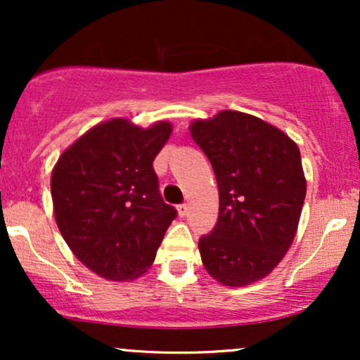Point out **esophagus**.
Returning <instances> with one entry per match:
<instances>
[{
	"mask_svg": "<svg viewBox=\"0 0 360 360\" xmlns=\"http://www.w3.org/2000/svg\"><path fill=\"white\" fill-rule=\"evenodd\" d=\"M188 205H179L177 206V213H179V217H186L188 214Z\"/></svg>",
	"mask_w": 360,
	"mask_h": 360,
	"instance_id": "1",
	"label": "esophagus"
}]
</instances>
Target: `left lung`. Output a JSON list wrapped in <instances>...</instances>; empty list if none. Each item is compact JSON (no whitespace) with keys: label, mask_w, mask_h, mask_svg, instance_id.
Wrapping results in <instances>:
<instances>
[{"label":"left lung","mask_w":360,"mask_h":360,"mask_svg":"<svg viewBox=\"0 0 360 360\" xmlns=\"http://www.w3.org/2000/svg\"><path fill=\"white\" fill-rule=\"evenodd\" d=\"M189 131L212 162L220 196L217 225L198 242L205 269L232 288L266 278L295 240L307 196L298 146L232 110L194 120Z\"/></svg>","instance_id":"8db88e82"}]
</instances>
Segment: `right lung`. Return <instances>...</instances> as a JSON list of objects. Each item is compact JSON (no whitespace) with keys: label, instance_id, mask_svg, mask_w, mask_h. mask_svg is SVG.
Masks as SVG:
<instances>
[{"label":"right lung","instance_id":"obj_1","mask_svg":"<svg viewBox=\"0 0 360 360\" xmlns=\"http://www.w3.org/2000/svg\"><path fill=\"white\" fill-rule=\"evenodd\" d=\"M171 131L167 122L140 128L108 120L65 148L53 167L57 226L72 254L101 278H140L176 218L152 166Z\"/></svg>","mask_w":360,"mask_h":360}]
</instances>
